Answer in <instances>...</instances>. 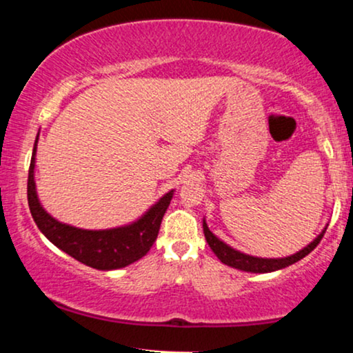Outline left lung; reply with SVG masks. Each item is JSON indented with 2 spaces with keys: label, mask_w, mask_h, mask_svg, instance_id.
Segmentation results:
<instances>
[{
  "label": "left lung",
  "mask_w": 353,
  "mask_h": 353,
  "mask_svg": "<svg viewBox=\"0 0 353 353\" xmlns=\"http://www.w3.org/2000/svg\"><path fill=\"white\" fill-rule=\"evenodd\" d=\"M202 229H204V236L209 247L212 249V252L217 255V259L222 262V264L234 267V269H239V270H244V272H254V274L274 272V270L283 269V267L295 264V262L305 257L307 254H310L312 250L319 245V242L322 241L323 234H325V229H323L309 245L303 247L302 250H299V252H295L294 255H289V257L262 259V257H254V255H249L244 252H239V250L232 249V247L225 244V242H222L221 239L216 237L212 232H210L208 224H205V219L204 222H202Z\"/></svg>",
  "instance_id": "obj_1"
}]
</instances>
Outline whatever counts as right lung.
I'll list each match as a JSON object with an SVG mask.
<instances>
[{"label": "right lung", "instance_id": "right-lung-1", "mask_svg": "<svg viewBox=\"0 0 353 353\" xmlns=\"http://www.w3.org/2000/svg\"><path fill=\"white\" fill-rule=\"evenodd\" d=\"M36 145H38V137H36L30 172H28V204H30L31 216H33L38 229L50 239L52 244L63 252L74 257L81 264H86L98 270L121 269V267L139 261L149 252L159 234L161 222L171 204L174 190L164 194L156 204L151 205V209H148V212H144L137 221L128 225L89 230L63 224L50 216L38 199L34 182Z\"/></svg>", "mask_w": 353, "mask_h": 353}]
</instances>
